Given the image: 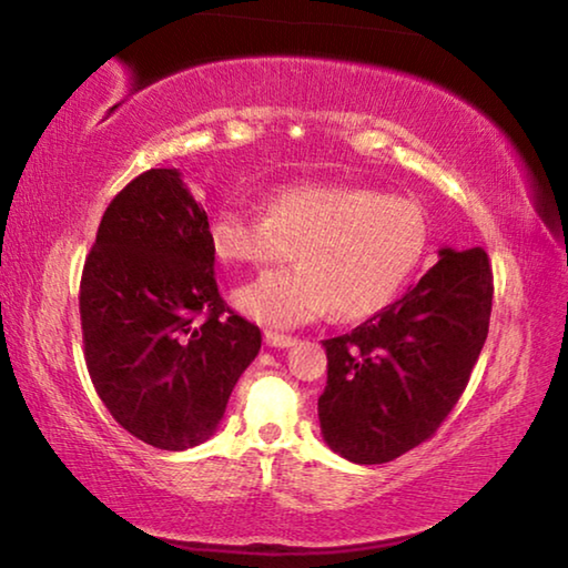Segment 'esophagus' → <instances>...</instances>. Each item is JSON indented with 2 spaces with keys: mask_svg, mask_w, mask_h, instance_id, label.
Listing matches in <instances>:
<instances>
[{
  "mask_svg": "<svg viewBox=\"0 0 568 568\" xmlns=\"http://www.w3.org/2000/svg\"><path fill=\"white\" fill-rule=\"evenodd\" d=\"M265 343L271 345V348H291V345H295V338H293V335L265 331Z\"/></svg>",
  "mask_w": 568,
  "mask_h": 568,
  "instance_id": "1",
  "label": "esophagus"
}]
</instances>
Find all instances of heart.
Instances as JSON below:
<instances>
[{
    "instance_id": "heart-1",
    "label": "heart",
    "mask_w": 568,
    "mask_h": 568,
    "mask_svg": "<svg viewBox=\"0 0 568 568\" xmlns=\"http://www.w3.org/2000/svg\"><path fill=\"white\" fill-rule=\"evenodd\" d=\"M265 217L220 207L207 243L225 265L301 263L243 285L235 305L250 318L293 328L335 311L341 321L381 313L416 271L428 245L423 210L406 197L355 185H287L263 203Z\"/></svg>"
}]
</instances>
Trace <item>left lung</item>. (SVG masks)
<instances>
[{"label":"left lung","mask_w":568,"mask_h":568,"mask_svg":"<svg viewBox=\"0 0 568 568\" xmlns=\"http://www.w3.org/2000/svg\"><path fill=\"white\" fill-rule=\"evenodd\" d=\"M400 301L323 341V440L353 464H388L436 434L488 335L494 275L480 247L438 250Z\"/></svg>","instance_id":"8db88e82"}]
</instances>
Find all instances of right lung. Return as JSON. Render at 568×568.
Segmentation results:
<instances>
[{"label":"right lung","mask_w":568,"mask_h":568,"mask_svg":"<svg viewBox=\"0 0 568 568\" xmlns=\"http://www.w3.org/2000/svg\"><path fill=\"white\" fill-rule=\"evenodd\" d=\"M207 213L178 170L155 168L114 195L84 261V361L112 418L162 450L215 434L261 328L217 293Z\"/></svg>","instance_id":"obj_1"}]
</instances>
